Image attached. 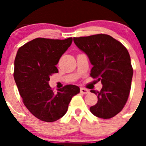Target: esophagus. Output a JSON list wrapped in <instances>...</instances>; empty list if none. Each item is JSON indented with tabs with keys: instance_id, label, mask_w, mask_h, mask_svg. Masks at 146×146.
Segmentation results:
<instances>
[{
	"instance_id": "obj_1",
	"label": "esophagus",
	"mask_w": 146,
	"mask_h": 146,
	"mask_svg": "<svg viewBox=\"0 0 146 146\" xmlns=\"http://www.w3.org/2000/svg\"><path fill=\"white\" fill-rule=\"evenodd\" d=\"M80 92L82 94H84V95H86V94H88L89 92V89H86V88H80Z\"/></svg>"
}]
</instances>
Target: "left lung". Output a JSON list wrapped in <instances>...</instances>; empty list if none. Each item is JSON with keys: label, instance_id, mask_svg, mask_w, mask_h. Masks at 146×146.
Here are the masks:
<instances>
[{"label": "left lung", "instance_id": "1", "mask_svg": "<svg viewBox=\"0 0 146 146\" xmlns=\"http://www.w3.org/2000/svg\"><path fill=\"white\" fill-rule=\"evenodd\" d=\"M78 48L88 56L93 66L90 75L101 81L98 102L90 108L92 114L109 119L117 115L127 103L131 88L133 70L127 49L120 42L105 34L73 38Z\"/></svg>", "mask_w": 146, "mask_h": 146}]
</instances>
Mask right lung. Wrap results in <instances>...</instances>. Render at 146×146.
<instances>
[{
	"label": "right lung",
	"instance_id": "right-lung-1",
	"mask_svg": "<svg viewBox=\"0 0 146 146\" xmlns=\"http://www.w3.org/2000/svg\"><path fill=\"white\" fill-rule=\"evenodd\" d=\"M72 42V38H37L20 47L17 53L15 82L25 106L42 121L54 122L62 117L72 98L80 93L75 85H66L55 93L48 83L50 76L58 72L56 65Z\"/></svg>",
	"mask_w": 146,
	"mask_h": 146
}]
</instances>
